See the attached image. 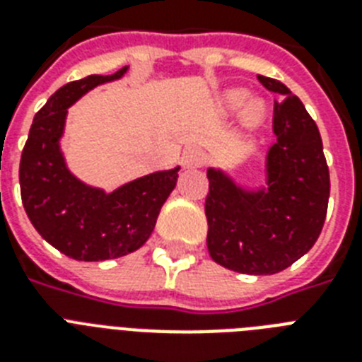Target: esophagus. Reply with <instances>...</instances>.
<instances>
[{
	"label": "esophagus",
	"mask_w": 362,
	"mask_h": 362,
	"mask_svg": "<svg viewBox=\"0 0 362 362\" xmlns=\"http://www.w3.org/2000/svg\"><path fill=\"white\" fill-rule=\"evenodd\" d=\"M204 163V153L197 148H187L186 152L182 153V165L186 169H195V167H201Z\"/></svg>",
	"instance_id": "1"
}]
</instances>
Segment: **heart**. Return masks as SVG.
I'll return each mask as SVG.
<instances>
[{"label":"heart","instance_id":"b5f03b06","mask_svg":"<svg viewBox=\"0 0 362 362\" xmlns=\"http://www.w3.org/2000/svg\"><path fill=\"white\" fill-rule=\"evenodd\" d=\"M221 110L227 116H238L244 112V122L247 125H255L263 120L264 103L259 99L250 101V93L242 88H235L223 93L221 98Z\"/></svg>","mask_w":362,"mask_h":362}]
</instances>
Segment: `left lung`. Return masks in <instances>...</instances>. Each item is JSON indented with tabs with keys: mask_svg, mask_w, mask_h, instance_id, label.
I'll return each instance as SVG.
<instances>
[{
	"mask_svg": "<svg viewBox=\"0 0 362 362\" xmlns=\"http://www.w3.org/2000/svg\"><path fill=\"white\" fill-rule=\"evenodd\" d=\"M276 103L272 131L276 142L264 159V184L246 187L229 173L209 167L210 257L242 274H276L310 252L329 204V167L315 122L303 101L280 81L257 76Z\"/></svg>",
	"mask_w": 362,
	"mask_h": 362,
	"instance_id": "1",
	"label": "left lung"
}]
</instances>
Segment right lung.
<instances>
[{
  "instance_id": "obj_1",
  "label": "right lung",
  "mask_w": 362,
  "mask_h": 362,
  "mask_svg": "<svg viewBox=\"0 0 362 362\" xmlns=\"http://www.w3.org/2000/svg\"><path fill=\"white\" fill-rule=\"evenodd\" d=\"M127 69L125 65L115 75H90L59 88L33 118L20 158L25 214L50 246L76 261H107L139 250L152 235L180 170H156L105 192L67 167L62 150L67 109L95 86L122 78Z\"/></svg>"
}]
</instances>
